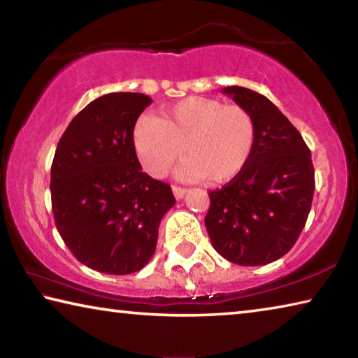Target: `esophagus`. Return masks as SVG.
Listing matches in <instances>:
<instances>
[{"label": "esophagus", "instance_id": "esophagus-1", "mask_svg": "<svg viewBox=\"0 0 358 358\" xmlns=\"http://www.w3.org/2000/svg\"><path fill=\"white\" fill-rule=\"evenodd\" d=\"M172 192H173L175 199H177V201H180V199L185 197L186 189H185V187H181V186H172Z\"/></svg>", "mask_w": 358, "mask_h": 358}]
</instances>
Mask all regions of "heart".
Returning a JSON list of instances; mask_svg holds the SVG:
<instances>
[{
  "instance_id": "b5f03b06",
  "label": "heart",
  "mask_w": 358,
  "mask_h": 358,
  "mask_svg": "<svg viewBox=\"0 0 358 358\" xmlns=\"http://www.w3.org/2000/svg\"><path fill=\"white\" fill-rule=\"evenodd\" d=\"M136 155L145 172L159 178L181 155L177 175L221 185L243 171L256 145V123L240 106L189 96L161 108L159 118L143 115L132 132Z\"/></svg>"
}]
</instances>
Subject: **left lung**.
<instances>
[{
    "mask_svg": "<svg viewBox=\"0 0 358 358\" xmlns=\"http://www.w3.org/2000/svg\"><path fill=\"white\" fill-rule=\"evenodd\" d=\"M222 93L251 113L256 145L243 171L208 192L205 227L229 262L265 265L292 250L305 227L316 187L311 151L265 96L243 87H226Z\"/></svg>",
    "mask_w": 358,
    "mask_h": 358,
    "instance_id": "obj_1",
    "label": "left lung"
}]
</instances>
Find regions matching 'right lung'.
Listing matches in <instances>:
<instances>
[{"label":"right lung","instance_id":"add662e5","mask_svg":"<svg viewBox=\"0 0 358 358\" xmlns=\"http://www.w3.org/2000/svg\"><path fill=\"white\" fill-rule=\"evenodd\" d=\"M142 93H108L78 112L58 142L50 171L52 210L66 246L107 275L142 270L156 251L171 186L142 172L132 132L151 104Z\"/></svg>","mask_w":358,"mask_h":358}]
</instances>
